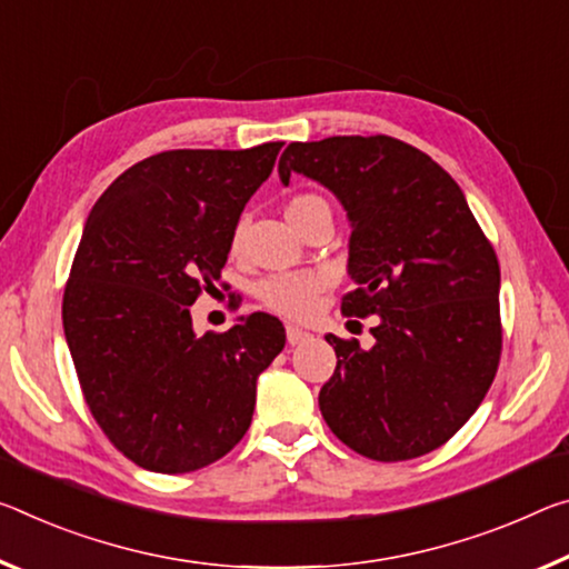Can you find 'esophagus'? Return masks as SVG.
Wrapping results in <instances>:
<instances>
[{
	"instance_id": "34e87169",
	"label": "esophagus",
	"mask_w": 569,
	"mask_h": 569,
	"mask_svg": "<svg viewBox=\"0 0 569 569\" xmlns=\"http://www.w3.org/2000/svg\"><path fill=\"white\" fill-rule=\"evenodd\" d=\"M286 339H288V345L291 347H296V345H301V341H306V339H311V333L306 331V329H299V327H293V323H288L286 327Z\"/></svg>"
}]
</instances>
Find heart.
Returning a JSON list of instances; mask_svg holds the SVG:
<instances>
[{
  "label": "heart",
  "instance_id": "heart-1",
  "mask_svg": "<svg viewBox=\"0 0 569 569\" xmlns=\"http://www.w3.org/2000/svg\"><path fill=\"white\" fill-rule=\"evenodd\" d=\"M319 207H329V202L319 194H296L286 204V218L291 220L296 230L301 232L303 222L311 218L313 210ZM242 242H246V222H238L230 236V252L240 256ZM329 276L321 270H288V273H273L263 278L256 286L258 301L273 313H281L288 319H303L317 309L321 293L327 291Z\"/></svg>",
  "mask_w": 569,
  "mask_h": 569
}]
</instances>
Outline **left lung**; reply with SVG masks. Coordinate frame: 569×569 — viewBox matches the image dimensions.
I'll list each match as a JSON object with an SVG mask.
<instances>
[{"label":"left lung","instance_id":"8db88e82","mask_svg":"<svg viewBox=\"0 0 569 569\" xmlns=\"http://www.w3.org/2000/svg\"><path fill=\"white\" fill-rule=\"evenodd\" d=\"M317 179L351 222L347 317H380L369 349L327 341L337 369L319 408L341 443L372 461L426 456L456 436L501 359L499 260L461 187L392 137L288 143L278 174Z\"/></svg>","mask_w":569,"mask_h":569}]
</instances>
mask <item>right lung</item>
Returning <instances> with one entry per match:
<instances>
[{"mask_svg":"<svg viewBox=\"0 0 569 569\" xmlns=\"http://www.w3.org/2000/svg\"><path fill=\"white\" fill-rule=\"evenodd\" d=\"M281 147L161 151L88 214L62 329L90 415L147 471L189 473L230 453L250 428L258 375L286 345L270 313L202 337L189 313L220 281L232 228Z\"/></svg>","mask_w":569,"mask_h":569,"instance_id":"add662e5","label":"right lung"}]
</instances>
